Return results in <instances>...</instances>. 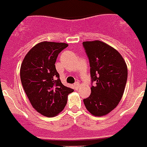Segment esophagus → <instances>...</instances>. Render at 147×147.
<instances>
[{
  "label": "esophagus",
  "instance_id": "34e87169",
  "mask_svg": "<svg viewBox=\"0 0 147 147\" xmlns=\"http://www.w3.org/2000/svg\"><path fill=\"white\" fill-rule=\"evenodd\" d=\"M74 86L75 90H78V88H79V86H80L79 82H76V83L74 84Z\"/></svg>",
  "mask_w": 147,
  "mask_h": 147
}]
</instances>
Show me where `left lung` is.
Returning a JSON list of instances; mask_svg holds the SVG:
<instances>
[{"label": "left lung", "mask_w": 147, "mask_h": 147, "mask_svg": "<svg viewBox=\"0 0 147 147\" xmlns=\"http://www.w3.org/2000/svg\"><path fill=\"white\" fill-rule=\"evenodd\" d=\"M83 46L90 62L92 83L91 94L83 102L92 115H105L118 105L124 94L126 63L118 51L102 42H84Z\"/></svg>", "instance_id": "8db88e82"}]
</instances>
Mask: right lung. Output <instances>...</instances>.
Returning <instances> with one entry per match:
<instances>
[{
    "label": "right lung",
    "mask_w": 147,
    "mask_h": 147,
    "mask_svg": "<svg viewBox=\"0 0 147 147\" xmlns=\"http://www.w3.org/2000/svg\"><path fill=\"white\" fill-rule=\"evenodd\" d=\"M66 43L43 42L29 50L20 67V79L27 97L36 111L53 117L64 109L68 94L74 91L60 80L55 62Z\"/></svg>",
    "instance_id": "1"
}]
</instances>
